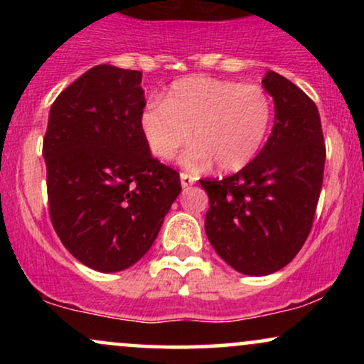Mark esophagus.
Returning <instances> with one entry per match:
<instances>
[{
	"label": "esophagus",
	"instance_id": "esophagus-1",
	"mask_svg": "<svg viewBox=\"0 0 364 364\" xmlns=\"http://www.w3.org/2000/svg\"><path fill=\"white\" fill-rule=\"evenodd\" d=\"M179 179H181V186H183V188L193 185V183L196 181V178L191 176V174H188V173H181V174H179Z\"/></svg>",
	"mask_w": 364,
	"mask_h": 364
}]
</instances>
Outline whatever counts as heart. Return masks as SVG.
Instances as JSON below:
<instances>
[{
    "instance_id": "obj_1",
    "label": "heart",
    "mask_w": 364,
    "mask_h": 364,
    "mask_svg": "<svg viewBox=\"0 0 364 364\" xmlns=\"http://www.w3.org/2000/svg\"><path fill=\"white\" fill-rule=\"evenodd\" d=\"M272 114V101L260 85L193 75L174 82L162 101H150L140 128L152 156L162 161L190 140L191 129L195 144L183 154V164L198 171L215 162L232 173L260 152Z\"/></svg>"
}]
</instances>
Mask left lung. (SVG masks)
<instances>
[{"label": "left lung", "mask_w": 364, "mask_h": 364, "mask_svg": "<svg viewBox=\"0 0 364 364\" xmlns=\"http://www.w3.org/2000/svg\"><path fill=\"white\" fill-rule=\"evenodd\" d=\"M275 119L258 156L224 179H200L208 195L205 232L223 260L246 275H269L298 255L311 231L323 183L325 144L315 102L267 72Z\"/></svg>", "instance_id": "1"}]
</instances>
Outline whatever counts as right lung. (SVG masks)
Instances as JSON below:
<instances>
[{
  "label": "right lung",
  "instance_id": "right-lung-1",
  "mask_svg": "<svg viewBox=\"0 0 364 364\" xmlns=\"http://www.w3.org/2000/svg\"><path fill=\"white\" fill-rule=\"evenodd\" d=\"M141 72L97 65L53 102L43 156L49 215L65 248L97 272L149 252L181 191L141 135Z\"/></svg>",
  "mask_w": 364,
  "mask_h": 364
}]
</instances>
